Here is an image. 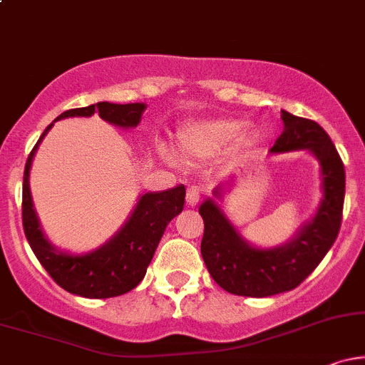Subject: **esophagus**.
<instances>
[{
    "instance_id": "1",
    "label": "esophagus",
    "mask_w": 365,
    "mask_h": 365,
    "mask_svg": "<svg viewBox=\"0 0 365 365\" xmlns=\"http://www.w3.org/2000/svg\"><path fill=\"white\" fill-rule=\"evenodd\" d=\"M200 199V188L197 185H190L187 188V204L188 206H195Z\"/></svg>"
}]
</instances>
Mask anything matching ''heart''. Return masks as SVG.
I'll return each instance as SVG.
<instances>
[{
  "instance_id": "obj_1",
  "label": "heart",
  "mask_w": 365,
  "mask_h": 365,
  "mask_svg": "<svg viewBox=\"0 0 365 365\" xmlns=\"http://www.w3.org/2000/svg\"><path fill=\"white\" fill-rule=\"evenodd\" d=\"M235 139L245 145L252 144L257 133L255 130H242V121L232 118L192 121L177 132L180 154L188 159L216 156Z\"/></svg>"
}]
</instances>
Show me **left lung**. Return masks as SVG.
I'll return each instance as SVG.
<instances>
[{
    "instance_id": "8db88e82",
    "label": "left lung",
    "mask_w": 365,
    "mask_h": 365,
    "mask_svg": "<svg viewBox=\"0 0 365 365\" xmlns=\"http://www.w3.org/2000/svg\"><path fill=\"white\" fill-rule=\"evenodd\" d=\"M283 133L271 153L307 149L321 165L324 197L316 216L288 244L273 249L249 245L215 200L199 207L204 220L200 254L209 274L226 292L269 297L299 287L336 240L345 200V168L328 133L316 121L282 111ZM220 195V188L215 190Z\"/></svg>"
}]
</instances>
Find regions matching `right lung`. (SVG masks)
Instances as JSON below:
<instances>
[{"label": "right lung", "mask_w": 365, "mask_h": 365, "mask_svg": "<svg viewBox=\"0 0 365 365\" xmlns=\"http://www.w3.org/2000/svg\"><path fill=\"white\" fill-rule=\"evenodd\" d=\"M144 110V103H98L61 113L54 121L68 116H92L94 113H99V116L108 123L132 128L139 125ZM51 127L53 123L44 130L25 163L22 223L29 245L44 269L63 290L86 299H110L123 295L142 282L166 225L182 212L185 204V187L178 185L165 192H148L142 195L123 228L94 252L66 254L56 250L46 240L41 230L29 187L32 158L37 145Z\"/></svg>", "instance_id": "obj_1"}]
</instances>
